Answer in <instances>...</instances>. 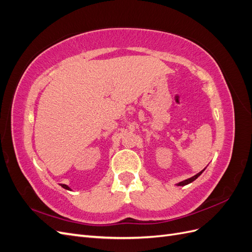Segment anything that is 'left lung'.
<instances>
[{
	"instance_id": "1",
	"label": "left lung",
	"mask_w": 252,
	"mask_h": 252,
	"mask_svg": "<svg viewBox=\"0 0 252 252\" xmlns=\"http://www.w3.org/2000/svg\"><path fill=\"white\" fill-rule=\"evenodd\" d=\"M205 169H203L202 171H200L199 173H196L195 175H193L192 178H190V179H187V180H185V181H183V182H180L179 184H178V186H185V185H187V184H189V183H191V182H193L194 180H196L197 178L200 177V175L203 173V171H204Z\"/></svg>"
}]
</instances>
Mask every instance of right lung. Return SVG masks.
<instances>
[{
  "label": "right lung",
  "mask_w": 252,
  "mask_h": 252,
  "mask_svg": "<svg viewBox=\"0 0 252 252\" xmlns=\"http://www.w3.org/2000/svg\"><path fill=\"white\" fill-rule=\"evenodd\" d=\"M61 186H62L63 188H65V189H67V190H70V188H69V187H68L67 185H65V184H61Z\"/></svg>",
  "instance_id": "1"
}]
</instances>
